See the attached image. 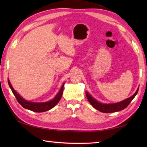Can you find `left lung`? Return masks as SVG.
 <instances>
[{"mask_svg": "<svg viewBox=\"0 0 147 147\" xmlns=\"http://www.w3.org/2000/svg\"><path fill=\"white\" fill-rule=\"evenodd\" d=\"M138 90H139V88L138 89V90L136 91V93L131 96V97L126 99V100L121 101L120 102H118V103L108 104H102V103L99 102L98 101H96L95 99H94L93 97H92L88 92H86V97L88 98L89 103H90L91 105L93 106V107H94L96 109H97V110L103 113H112V112H116V111L123 110V109H124V108H126V107L129 105V104L131 102V100H133L134 98L135 97L137 93H138Z\"/></svg>", "mask_w": 147, "mask_h": 147, "instance_id": "8db88e82", "label": "left lung"}]
</instances>
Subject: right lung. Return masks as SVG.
<instances>
[{"label":"right lung","instance_id":"1","mask_svg":"<svg viewBox=\"0 0 147 147\" xmlns=\"http://www.w3.org/2000/svg\"><path fill=\"white\" fill-rule=\"evenodd\" d=\"M8 82L9 86L10 87L11 91L13 92L14 96H16L17 100L18 101V102L21 104L24 108L28 109L29 110L34 111V112H44V111H48L49 109H52L59 102V101L60 100V99L61 98L62 94H63L64 84H63V86H61L59 93L56 94V96L52 100L46 102H32L26 101L24 100V98H22L21 96H20L19 94H17V92L14 90L13 87H12L10 82H9V80H8Z\"/></svg>","mask_w":147,"mask_h":147}]
</instances>
